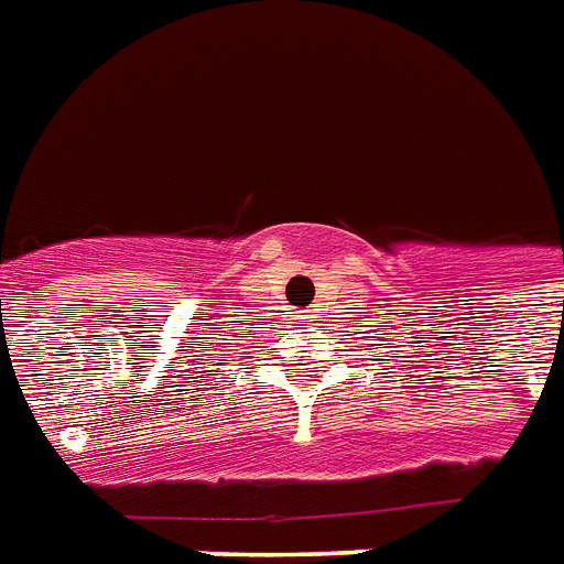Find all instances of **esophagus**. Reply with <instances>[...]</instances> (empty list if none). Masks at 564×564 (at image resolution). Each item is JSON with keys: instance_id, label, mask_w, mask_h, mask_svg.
Wrapping results in <instances>:
<instances>
[{"instance_id": "34e87169", "label": "esophagus", "mask_w": 564, "mask_h": 564, "mask_svg": "<svg viewBox=\"0 0 564 564\" xmlns=\"http://www.w3.org/2000/svg\"><path fill=\"white\" fill-rule=\"evenodd\" d=\"M297 317H306V315H297Z\"/></svg>"}]
</instances>
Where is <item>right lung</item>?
Instances as JSON below:
<instances>
[{
	"instance_id": "add662e5",
	"label": "right lung",
	"mask_w": 564,
	"mask_h": 564,
	"mask_svg": "<svg viewBox=\"0 0 564 564\" xmlns=\"http://www.w3.org/2000/svg\"><path fill=\"white\" fill-rule=\"evenodd\" d=\"M231 341H237V338H231Z\"/></svg>"
}]
</instances>
